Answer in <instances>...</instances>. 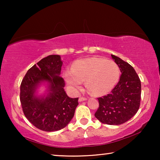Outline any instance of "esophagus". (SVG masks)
Wrapping results in <instances>:
<instances>
[{"label": "esophagus", "instance_id": "esophagus-1", "mask_svg": "<svg viewBox=\"0 0 160 160\" xmlns=\"http://www.w3.org/2000/svg\"><path fill=\"white\" fill-rule=\"evenodd\" d=\"M88 99L86 98V97H80L79 98V102H83V101H85Z\"/></svg>", "mask_w": 160, "mask_h": 160}]
</instances>
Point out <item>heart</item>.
<instances>
[{"label":"heart","mask_w":160,"mask_h":160,"mask_svg":"<svg viewBox=\"0 0 160 160\" xmlns=\"http://www.w3.org/2000/svg\"><path fill=\"white\" fill-rule=\"evenodd\" d=\"M120 78V69L112 61L99 58H90L78 61L72 71L66 72V79L70 85L80 88L86 80L89 92L94 95L107 94L114 88Z\"/></svg>","instance_id":"1"}]
</instances>
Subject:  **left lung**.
<instances>
[{
  "label": "left lung",
  "mask_w": 160,
  "mask_h": 160,
  "mask_svg": "<svg viewBox=\"0 0 160 160\" xmlns=\"http://www.w3.org/2000/svg\"><path fill=\"white\" fill-rule=\"evenodd\" d=\"M112 57L122 73L109 94L97 98L99 106L94 116L103 123L120 125L130 120L138 111L141 82L131 65L114 55Z\"/></svg>",
  "instance_id": "1"
}]
</instances>
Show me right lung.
Returning <instances> with one entry per match:
<instances>
[{
    "label": "right lung",
    "mask_w": 160,
    "mask_h": 160,
    "mask_svg": "<svg viewBox=\"0 0 160 160\" xmlns=\"http://www.w3.org/2000/svg\"><path fill=\"white\" fill-rule=\"evenodd\" d=\"M62 61L58 55L42 58L27 72L20 85V99L25 117L42 131H59L71 121L78 105V98H70L64 91L65 81L61 78ZM42 81L50 83L46 98H38L35 90Z\"/></svg>",
    "instance_id": "add662e5"
}]
</instances>
